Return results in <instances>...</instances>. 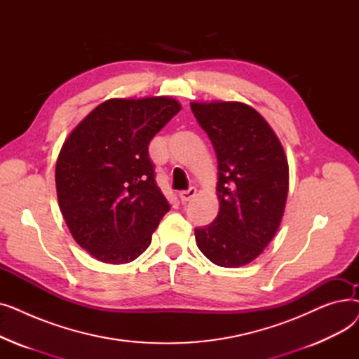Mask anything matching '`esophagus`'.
<instances>
[{"label": "esophagus", "mask_w": 359, "mask_h": 359, "mask_svg": "<svg viewBox=\"0 0 359 359\" xmlns=\"http://www.w3.org/2000/svg\"><path fill=\"white\" fill-rule=\"evenodd\" d=\"M195 195H196V189H195V187H191V189L180 192L179 196H180V201H182L183 203H186V202H189Z\"/></svg>", "instance_id": "1"}]
</instances>
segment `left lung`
<instances>
[{
	"instance_id": "1",
	"label": "left lung",
	"mask_w": 359,
	"mask_h": 359,
	"mask_svg": "<svg viewBox=\"0 0 359 359\" xmlns=\"http://www.w3.org/2000/svg\"><path fill=\"white\" fill-rule=\"evenodd\" d=\"M218 160L219 211L195 229L199 250L222 268L255 260L276 234L288 196V161L275 132L240 102L191 103Z\"/></svg>"
}]
</instances>
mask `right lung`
I'll return each instance as SVG.
<instances>
[{
    "label": "right lung",
    "instance_id": "obj_1",
    "mask_svg": "<svg viewBox=\"0 0 359 359\" xmlns=\"http://www.w3.org/2000/svg\"><path fill=\"white\" fill-rule=\"evenodd\" d=\"M180 109L165 96L109 99L65 140L55 168L60 210L74 240L97 260H135L170 211L148 145Z\"/></svg>",
    "mask_w": 359,
    "mask_h": 359
}]
</instances>
